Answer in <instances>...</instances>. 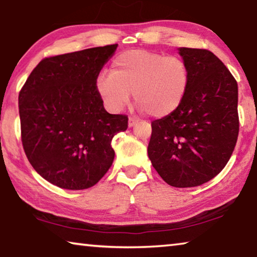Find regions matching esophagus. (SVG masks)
Listing matches in <instances>:
<instances>
[{
    "label": "esophagus",
    "instance_id": "esophagus-1",
    "mask_svg": "<svg viewBox=\"0 0 257 257\" xmlns=\"http://www.w3.org/2000/svg\"><path fill=\"white\" fill-rule=\"evenodd\" d=\"M137 122H139V118H136L135 116H130L129 117V127H134Z\"/></svg>",
    "mask_w": 257,
    "mask_h": 257
}]
</instances>
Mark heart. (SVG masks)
Here are the masks:
<instances>
[{
    "label": "heart",
    "mask_w": 257,
    "mask_h": 257,
    "mask_svg": "<svg viewBox=\"0 0 257 257\" xmlns=\"http://www.w3.org/2000/svg\"><path fill=\"white\" fill-rule=\"evenodd\" d=\"M191 70L178 55L130 50L115 57L110 74H100L96 89L111 110L128 103L130 93L140 109L155 118L175 113L190 88Z\"/></svg>",
    "instance_id": "1"
}]
</instances>
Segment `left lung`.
Returning a JSON list of instances; mask_svg holds the SVG:
<instances>
[{
	"mask_svg": "<svg viewBox=\"0 0 257 257\" xmlns=\"http://www.w3.org/2000/svg\"><path fill=\"white\" fill-rule=\"evenodd\" d=\"M191 70L182 106L151 122L148 156L164 182L199 186L218 175L232 156L238 135L237 82L214 53L180 48Z\"/></svg>",
	"mask_w": 257,
	"mask_h": 257,
	"instance_id": "1",
	"label": "left lung"
}]
</instances>
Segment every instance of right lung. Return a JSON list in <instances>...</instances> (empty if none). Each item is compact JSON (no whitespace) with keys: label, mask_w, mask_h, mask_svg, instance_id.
Masks as SVG:
<instances>
[{"label":"right lung","mask_w":257,"mask_h":257,"mask_svg":"<svg viewBox=\"0 0 257 257\" xmlns=\"http://www.w3.org/2000/svg\"><path fill=\"white\" fill-rule=\"evenodd\" d=\"M117 44L39 61L21 88V139L43 178L67 190L88 189L114 161L110 143L128 128V116L109 114L96 79Z\"/></svg>","instance_id":"add662e5"}]
</instances>
